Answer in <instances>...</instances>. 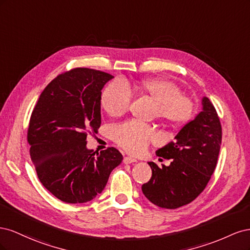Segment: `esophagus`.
<instances>
[{"mask_svg": "<svg viewBox=\"0 0 250 250\" xmlns=\"http://www.w3.org/2000/svg\"><path fill=\"white\" fill-rule=\"evenodd\" d=\"M123 162H124V164H132V163H137L138 161L137 160H134V158H132V157H129V156H126V157H124V160H123Z\"/></svg>", "mask_w": 250, "mask_h": 250, "instance_id": "1", "label": "esophagus"}]
</instances>
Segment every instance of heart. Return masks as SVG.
Listing matches in <instances>:
<instances>
[{
	"label": "heart",
	"instance_id": "b5f03b06",
	"mask_svg": "<svg viewBox=\"0 0 250 250\" xmlns=\"http://www.w3.org/2000/svg\"><path fill=\"white\" fill-rule=\"evenodd\" d=\"M138 92L148 95L156 102L155 115L172 126L187 123L193 116V103L190 98L181 95V89L168 79L145 80L135 86ZM132 92L123 80H115L104 88L101 105L109 116L118 117L125 113L130 106ZM155 128L129 121L112 128L113 142L128 153L139 155L156 139Z\"/></svg>",
	"mask_w": 250,
	"mask_h": 250
}]
</instances>
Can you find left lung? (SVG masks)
Wrapping results in <instances>:
<instances>
[{
	"mask_svg": "<svg viewBox=\"0 0 250 250\" xmlns=\"http://www.w3.org/2000/svg\"><path fill=\"white\" fill-rule=\"evenodd\" d=\"M221 141L220 119L213 103L203 97L202 111L181 128L175 141L156 151L157 156L172 160L170 166L148 163L152 176L142 186L146 198L170 209L195 200L215 171Z\"/></svg>",
	"mask_w": 250,
	"mask_h": 250,
	"instance_id": "obj_1",
	"label": "left lung"
}]
</instances>
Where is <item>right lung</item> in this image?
Here are the masks:
<instances>
[{
	"label": "right lung",
	"instance_id": "1",
	"mask_svg": "<svg viewBox=\"0 0 250 250\" xmlns=\"http://www.w3.org/2000/svg\"><path fill=\"white\" fill-rule=\"evenodd\" d=\"M108 73L76 67L58 75L42 90L30 118L27 140L37 176L66 203H84L100 194L123 156L115 147L86 148L88 133L101 125V90Z\"/></svg>",
	"mask_w": 250,
	"mask_h": 250
}]
</instances>
